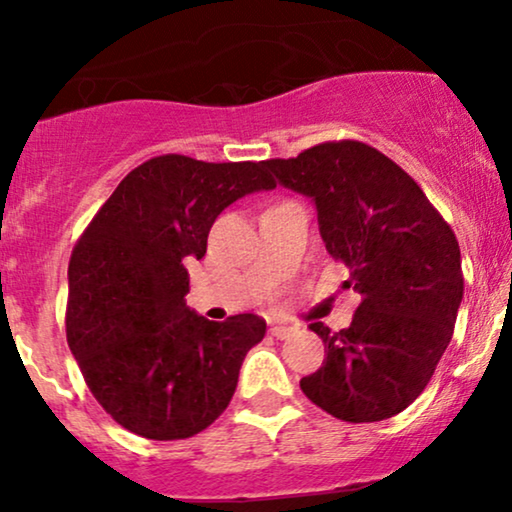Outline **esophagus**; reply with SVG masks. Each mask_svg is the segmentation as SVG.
<instances>
[{
	"instance_id": "esophagus-1",
	"label": "esophagus",
	"mask_w": 512,
	"mask_h": 512,
	"mask_svg": "<svg viewBox=\"0 0 512 512\" xmlns=\"http://www.w3.org/2000/svg\"><path fill=\"white\" fill-rule=\"evenodd\" d=\"M270 333L275 335L277 340H286V338H291L293 333H296V328H293V326H272Z\"/></svg>"
}]
</instances>
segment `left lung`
<instances>
[{
    "mask_svg": "<svg viewBox=\"0 0 512 512\" xmlns=\"http://www.w3.org/2000/svg\"><path fill=\"white\" fill-rule=\"evenodd\" d=\"M279 186L314 202L321 240L361 296L338 333L314 321L326 359L300 380L342 422H382L408 408L450 345L464 298L459 242L422 188L363 142H326L265 160Z\"/></svg>",
    "mask_w": 512,
    "mask_h": 512,
    "instance_id": "left-lung-1",
    "label": "left lung"
}]
</instances>
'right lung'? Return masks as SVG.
<instances>
[{
  "mask_svg": "<svg viewBox=\"0 0 512 512\" xmlns=\"http://www.w3.org/2000/svg\"><path fill=\"white\" fill-rule=\"evenodd\" d=\"M272 188L265 163L158 156L116 186L76 242L67 342L97 403L123 429L181 440L228 408L265 321L200 317L186 305V263L205 256L223 209Z\"/></svg>",
  "mask_w": 512,
  "mask_h": 512,
  "instance_id": "add662e5",
  "label": "right lung"
}]
</instances>
